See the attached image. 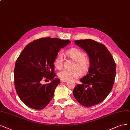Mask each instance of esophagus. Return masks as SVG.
Masks as SVG:
<instances>
[{
	"label": "esophagus",
	"mask_w": 130,
	"mask_h": 130,
	"mask_svg": "<svg viewBox=\"0 0 130 130\" xmlns=\"http://www.w3.org/2000/svg\"><path fill=\"white\" fill-rule=\"evenodd\" d=\"M60 81L61 83H66V82H68V80H62V79H61L60 80Z\"/></svg>",
	"instance_id": "34e87169"
}]
</instances>
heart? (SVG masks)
I'll use <instances>...</instances> for the list:
<instances>
[{"instance_id": "b5f03b06", "label": "heart", "mask_w": 130, "mask_h": 130, "mask_svg": "<svg viewBox=\"0 0 130 130\" xmlns=\"http://www.w3.org/2000/svg\"><path fill=\"white\" fill-rule=\"evenodd\" d=\"M70 58L75 61L73 70L69 71L63 70L58 74L59 77L62 80H69L72 78H77L81 74L84 75L89 71L91 62L88 57H86L85 53L77 48H72L66 52ZM64 58L62 54L57 55L54 61V65L57 69H61L63 65Z\"/></svg>"}]
</instances>
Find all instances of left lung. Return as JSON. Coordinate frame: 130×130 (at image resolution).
Instances as JSON below:
<instances>
[{
    "mask_svg": "<svg viewBox=\"0 0 130 130\" xmlns=\"http://www.w3.org/2000/svg\"><path fill=\"white\" fill-rule=\"evenodd\" d=\"M74 42L87 52L91 65L88 74L80 80L83 84L75 87L73 94L80 104L92 107L102 102L111 92L116 76V63L101 43L90 39Z\"/></svg>",
    "mask_w": 130,
    "mask_h": 130,
    "instance_id": "obj_1",
    "label": "left lung"
}]
</instances>
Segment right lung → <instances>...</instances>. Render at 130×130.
Instances as JSON below:
<instances>
[{"label": "right lung", "instance_id": "obj_1", "mask_svg": "<svg viewBox=\"0 0 130 130\" xmlns=\"http://www.w3.org/2000/svg\"><path fill=\"white\" fill-rule=\"evenodd\" d=\"M69 40L45 37L34 41L24 48L15 62L14 85L19 98L27 106L41 110L54 97L60 79H54V61L58 52ZM48 79L51 83L42 85Z\"/></svg>", "mask_w": 130, "mask_h": 130}]
</instances>
